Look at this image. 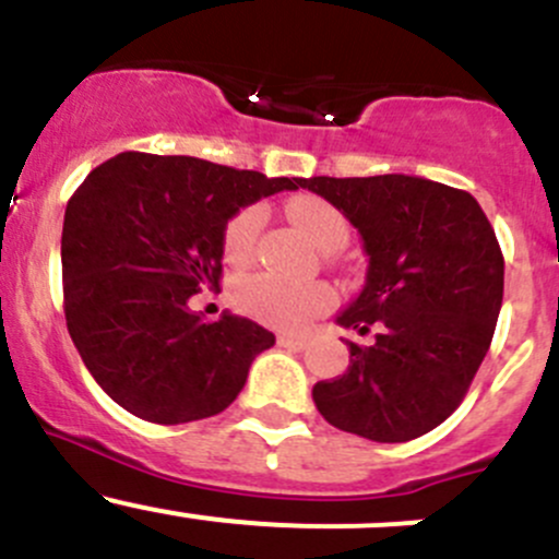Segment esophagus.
<instances>
[{
	"instance_id": "obj_1",
	"label": "esophagus",
	"mask_w": 559,
	"mask_h": 559,
	"mask_svg": "<svg viewBox=\"0 0 559 559\" xmlns=\"http://www.w3.org/2000/svg\"><path fill=\"white\" fill-rule=\"evenodd\" d=\"M278 346L292 348V352H302L308 346L306 337H295V335H278Z\"/></svg>"
}]
</instances>
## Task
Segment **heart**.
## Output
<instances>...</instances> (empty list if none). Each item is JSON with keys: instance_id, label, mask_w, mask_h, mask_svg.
Masks as SVG:
<instances>
[{"instance_id": "obj_1", "label": "heart", "mask_w": 559, "mask_h": 559, "mask_svg": "<svg viewBox=\"0 0 559 559\" xmlns=\"http://www.w3.org/2000/svg\"><path fill=\"white\" fill-rule=\"evenodd\" d=\"M286 211H289L297 227L316 246L332 251V248H341L346 243V216L326 200H319V197H295V200H289ZM262 224V205H246L229 218L222 235V251L227 262L243 264L251 259ZM233 300L240 313L251 316V319L262 321V324L278 326V330H302L313 316L332 308L335 292L324 281L297 284V281L281 278L278 273H253L235 284Z\"/></svg>"}]
</instances>
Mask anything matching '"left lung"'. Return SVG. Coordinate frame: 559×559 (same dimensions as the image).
<instances>
[{
	"label": "left lung",
	"mask_w": 559,
	"mask_h": 559,
	"mask_svg": "<svg viewBox=\"0 0 559 559\" xmlns=\"http://www.w3.org/2000/svg\"><path fill=\"white\" fill-rule=\"evenodd\" d=\"M362 235L368 278L337 324L346 373L313 386L319 414L337 430L403 443L454 414L484 362L503 306V251L467 191L414 175L302 178Z\"/></svg>",
	"instance_id": "1"
}]
</instances>
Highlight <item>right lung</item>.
Returning <instances> with one entry per match:
<instances>
[{"instance_id": "obj_1", "label": "right lung", "mask_w": 559, "mask_h": 559, "mask_svg": "<svg viewBox=\"0 0 559 559\" xmlns=\"http://www.w3.org/2000/svg\"><path fill=\"white\" fill-rule=\"evenodd\" d=\"M300 180L123 151L78 186L61 229L67 330L121 408L183 425L238 397L275 335L233 313L205 321L189 297L218 289L229 218Z\"/></svg>"}]
</instances>
